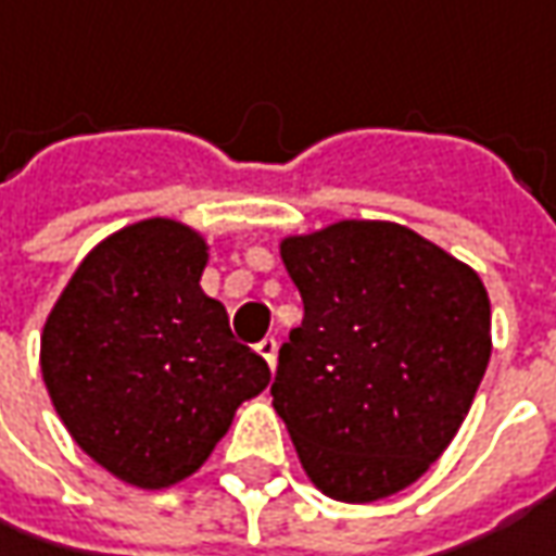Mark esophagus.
Here are the masks:
<instances>
[{
  "label": "esophagus",
  "mask_w": 556,
  "mask_h": 556,
  "mask_svg": "<svg viewBox=\"0 0 556 556\" xmlns=\"http://www.w3.org/2000/svg\"><path fill=\"white\" fill-rule=\"evenodd\" d=\"M277 339H274V336H267V339H261V342H257V345H254V351H257V354H261V357H264V361H267V367H270V370H274V367H277Z\"/></svg>",
  "instance_id": "obj_1"
}]
</instances>
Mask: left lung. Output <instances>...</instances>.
Here are the masks:
<instances>
[{
	"label": "left lung",
	"mask_w": 556,
	"mask_h": 556,
	"mask_svg": "<svg viewBox=\"0 0 556 556\" xmlns=\"http://www.w3.org/2000/svg\"><path fill=\"white\" fill-rule=\"evenodd\" d=\"M302 326L270 395L311 482L367 504L451 445L492 357L482 279L407 227L342 220L279 245Z\"/></svg>",
	"instance_id": "obj_1"
}]
</instances>
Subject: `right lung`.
<instances>
[{
  "label": "right lung",
  "mask_w": 556,
  "mask_h": 556,
  "mask_svg": "<svg viewBox=\"0 0 556 556\" xmlns=\"http://www.w3.org/2000/svg\"><path fill=\"white\" fill-rule=\"evenodd\" d=\"M205 239L142 220L86 254L42 329V379L86 454L139 489L199 470L270 367L199 286Z\"/></svg>",
  "instance_id": "right-lung-1"
}]
</instances>
